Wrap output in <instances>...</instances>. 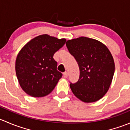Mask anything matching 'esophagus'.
<instances>
[{
  "instance_id": "esophagus-1",
  "label": "esophagus",
  "mask_w": 130,
  "mask_h": 130,
  "mask_svg": "<svg viewBox=\"0 0 130 130\" xmlns=\"http://www.w3.org/2000/svg\"><path fill=\"white\" fill-rule=\"evenodd\" d=\"M63 76H64V77H65V78H67V76H68V72H65L63 73Z\"/></svg>"
}]
</instances>
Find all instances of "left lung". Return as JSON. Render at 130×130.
I'll return each mask as SVG.
<instances>
[{
	"label": "left lung",
	"instance_id": "obj_1",
	"mask_svg": "<svg viewBox=\"0 0 130 130\" xmlns=\"http://www.w3.org/2000/svg\"><path fill=\"white\" fill-rule=\"evenodd\" d=\"M66 46L80 70L78 81L70 82L73 94L85 103L101 99L109 88L115 73V62L108 48L99 41L87 37L67 41Z\"/></svg>",
	"mask_w": 130,
	"mask_h": 130
}]
</instances>
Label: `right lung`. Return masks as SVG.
Masks as SVG:
<instances>
[{
  "label": "right lung",
  "instance_id": "1",
  "mask_svg": "<svg viewBox=\"0 0 130 130\" xmlns=\"http://www.w3.org/2000/svg\"><path fill=\"white\" fill-rule=\"evenodd\" d=\"M65 39L43 35L29 41L19 52L15 72L21 87L32 97H43L55 87L62 73L58 71L55 53L65 44Z\"/></svg>",
  "mask_w": 130,
  "mask_h": 130
}]
</instances>
